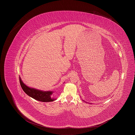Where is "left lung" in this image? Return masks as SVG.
Masks as SVG:
<instances>
[{"label":"left lung","mask_w":135,"mask_h":135,"mask_svg":"<svg viewBox=\"0 0 135 135\" xmlns=\"http://www.w3.org/2000/svg\"><path fill=\"white\" fill-rule=\"evenodd\" d=\"M83 101H84V100H83Z\"/></svg>","instance_id":"left-lung-1"}]
</instances>
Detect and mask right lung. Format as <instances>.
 Masks as SVG:
<instances>
[{"label": "right lung", "mask_w": 135, "mask_h": 135, "mask_svg": "<svg viewBox=\"0 0 135 135\" xmlns=\"http://www.w3.org/2000/svg\"><path fill=\"white\" fill-rule=\"evenodd\" d=\"M19 78H20V83L22 89L29 97L33 98L36 100L42 102H51L56 99L51 97L52 94L54 92L53 91H43L33 88H30L23 82L20 77H19Z\"/></svg>", "instance_id": "1"}]
</instances>
